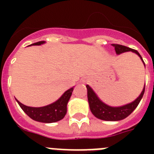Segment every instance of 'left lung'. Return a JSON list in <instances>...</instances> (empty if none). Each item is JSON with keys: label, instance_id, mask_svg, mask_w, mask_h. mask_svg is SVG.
I'll return each instance as SVG.
<instances>
[{"label": "left lung", "instance_id": "left-lung-1", "mask_svg": "<svg viewBox=\"0 0 154 154\" xmlns=\"http://www.w3.org/2000/svg\"><path fill=\"white\" fill-rule=\"evenodd\" d=\"M112 45L115 48V51L117 55L126 52V51H133V52L136 53L137 55H139V57L141 58V60L144 64L142 57L137 50L126 47L124 45H121L112 44ZM144 65H145V64H144ZM86 88L88 101H89L91 112L96 118L106 121H119L127 117L128 116L130 115L133 112V110L137 108L140 102L141 99L143 98L144 92H145V86H144L141 94L139 96V97H137L136 100L129 103V104L124 105L123 106L112 107L103 103L89 85H86Z\"/></svg>", "mask_w": 154, "mask_h": 154}]
</instances>
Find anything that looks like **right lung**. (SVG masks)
Wrapping results in <instances>:
<instances>
[{
  "label": "right lung",
  "mask_w": 154,
  "mask_h": 154,
  "mask_svg": "<svg viewBox=\"0 0 154 154\" xmlns=\"http://www.w3.org/2000/svg\"><path fill=\"white\" fill-rule=\"evenodd\" d=\"M44 41L36 42L31 45H41ZM73 88L65 92V93L55 103L43 107H30L22 104L16 99L20 107L27 115L32 119L41 123H51L58 122L65 117L67 112V104L72 93Z\"/></svg>",
  "instance_id": "1"
}]
</instances>
